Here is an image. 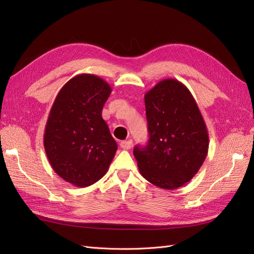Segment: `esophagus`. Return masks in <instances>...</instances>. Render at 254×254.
Returning a JSON list of instances; mask_svg holds the SVG:
<instances>
[{"label":"esophagus","instance_id":"esophagus-1","mask_svg":"<svg viewBox=\"0 0 254 254\" xmlns=\"http://www.w3.org/2000/svg\"><path fill=\"white\" fill-rule=\"evenodd\" d=\"M120 145H121V147H122L123 149H130V147H131V145H132V141H131V140L122 141Z\"/></svg>","mask_w":254,"mask_h":254}]
</instances>
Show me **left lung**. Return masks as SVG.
I'll list each match as a JSON object with an SVG mask.
<instances>
[{
  "label": "left lung",
  "mask_w": 254,
  "mask_h": 254,
  "mask_svg": "<svg viewBox=\"0 0 254 254\" xmlns=\"http://www.w3.org/2000/svg\"><path fill=\"white\" fill-rule=\"evenodd\" d=\"M149 141L133 155L144 178L153 186L176 190L203 164L209 133L190 90L177 79L159 81L144 96Z\"/></svg>",
  "instance_id": "left-lung-1"
}]
</instances>
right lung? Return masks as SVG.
<instances>
[{"label": "right lung", "mask_w": 254, "mask_h": 254, "mask_svg": "<svg viewBox=\"0 0 254 254\" xmlns=\"http://www.w3.org/2000/svg\"><path fill=\"white\" fill-rule=\"evenodd\" d=\"M111 91L96 75H76L60 89L51 108L44 149L54 172L75 187L102 179L117 152L118 144L102 117Z\"/></svg>", "instance_id": "1"}]
</instances>
